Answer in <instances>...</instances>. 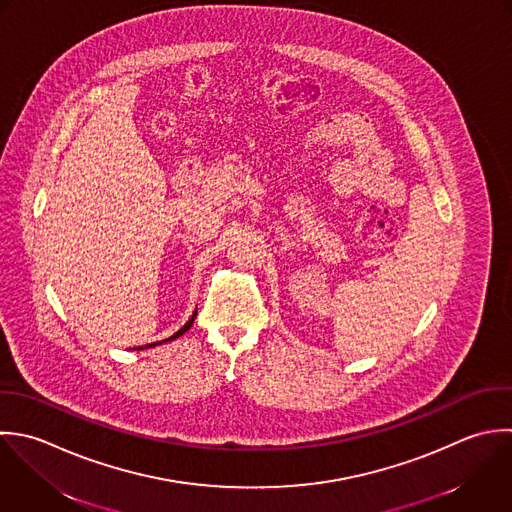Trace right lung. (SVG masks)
Here are the masks:
<instances>
[{
    "label": "right lung",
    "instance_id": "1",
    "mask_svg": "<svg viewBox=\"0 0 512 512\" xmlns=\"http://www.w3.org/2000/svg\"><path fill=\"white\" fill-rule=\"evenodd\" d=\"M195 317H197V311L191 315V319L177 331V333H173L169 339H163V341H157V343H151V345H145V347H137V351H141V349H151V347H157V345H163V343H169V341H175L177 337H181L183 333H187L189 329H191V325H193V321H195Z\"/></svg>",
    "mask_w": 512,
    "mask_h": 512
}]
</instances>
